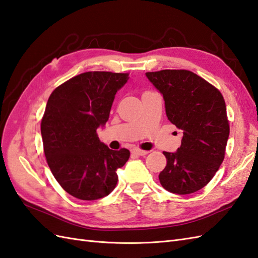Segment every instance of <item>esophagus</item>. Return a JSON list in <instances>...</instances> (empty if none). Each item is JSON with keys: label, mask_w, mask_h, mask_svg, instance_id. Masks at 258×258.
I'll return each instance as SVG.
<instances>
[{"label": "esophagus", "mask_w": 258, "mask_h": 258, "mask_svg": "<svg viewBox=\"0 0 258 258\" xmlns=\"http://www.w3.org/2000/svg\"><path fill=\"white\" fill-rule=\"evenodd\" d=\"M131 152L133 155H137V156H145V155L148 154L147 151H142L140 148H133Z\"/></svg>", "instance_id": "esophagus-1"}]
</instances>
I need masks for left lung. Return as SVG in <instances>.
<instances>
[{
    "instance_id": "8db88e82",
    "label": "left lung",
    "mask_w": 258,
    "mask_h": 258,
    "mask_svg": "<svg viewBox=\"0 0 258 258\" xmlns=\"http://www.w3.org/2000/svg\"><path fill=\"white\" fill-rule=\"evenodd\" d=\"M146 77L163 95L167 117L182 133L177 152H164L167 165L159 181L169 192L194 194L209 183L224 159L230 135L224 99L189 70L167 69Z\"/></svg>"
}]
</instances>
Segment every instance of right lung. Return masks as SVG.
I'll list each match as a JSON object with an SVG mask.
<instances>
[{
    "mask_svg": "<svg viewBox=\"0 0 258 258\" xmlns=\"http://www.w3.org/2000/svg\"><path fill=\"white\" fill-rule=\"evenodd\" d=\"M128 78L89 71L62 83L48 99L40 124L45 156L58 183L77 199L109 196L117 182V169L130 158L128 149L112 151L97 135Z\"/></svg>",
    "mask_w": 258,
    "mask_h": 258,
    "instance_id": "right-lung-1",
    "label": "right lung"
}]
</instances>
